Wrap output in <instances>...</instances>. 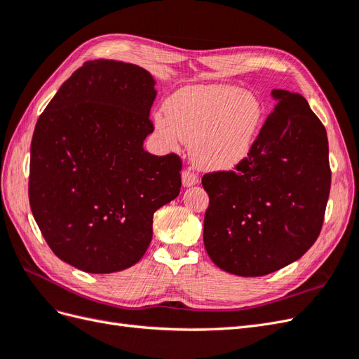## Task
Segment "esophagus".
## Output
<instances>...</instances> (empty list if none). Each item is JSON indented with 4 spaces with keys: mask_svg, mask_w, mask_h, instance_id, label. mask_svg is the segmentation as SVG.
Instances as JSON below:
<instances>
[{
    "mask_svg": "<svg viewBox=\"0 0 359 359\" xmlns=\"http://www.w3.org/2000/svg\"><path fill=\"white\" fill-rule=\"evenodd\" d=\"M181 178H182V186L184 187H193L199 182V178H198L196 173H193L190 170H184Z\"/></svg>",
    "mask_w": 359,
    "mask_h": 359,
    "instance_id": "1",
    "label": "esophagus"
}]
</instances>
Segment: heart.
<instances>
[{"label":"heart","mask_w":359,"mask_h":359,"mask_svg":"<svg viewBox=\"0 0 359 359\" xmlns=\"http://www.w3.org/2000/svg\"><path fill=\"white\" fill-rule=\"evenodd\" d=\"M154 127L163 144H191V157L211 170H229L244 161L256 144L265 106L252 91L226 83L187 86L172 94Z\"/></svg>","instance_id":"obj_1"}]
</instances>
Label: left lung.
Returning a JSON list of instances; mask_svg holds the SVG:
<instances>
[{
  "label": "left lung",
  "mask_w": 359,
  "mask_h": 359,
  "mask_svg": "<svg viewBox=\"0 0 359 359\" xmlns=\"http://www.w3.org/2000/svg\"><path fill=\"white\" fill-rule=\"evenodd\" d=\"M274 112L235 172L206 173L203 244L226 273L260 277L318 240L330 196L328 136L299 94L273 90Z\"/></svg>",
  "instance_id": "8db88e82"
}]
</instances>
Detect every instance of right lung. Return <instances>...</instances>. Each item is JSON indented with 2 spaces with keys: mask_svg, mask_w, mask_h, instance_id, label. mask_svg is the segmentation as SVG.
Returning a JSON list of instances; mask_svg holds the SVG:
<instances>
[{
  "mask_svg": "<svg viewBox=\"0 0 359 359\" xmlns=\"http://www.w3.org/2000/svg\"><path fill=\"white\" fill-rule=\"evenodd\" d=\"M156 95L145 69L88 61L36 124L31 211L52 252L85 273L109 274L139 262L153 240L154 212L180 194V157L144 149Z\"/></svg>",
  "mask_w": 359,
  "mask_h": 359,
  "instance_id": "add662e5",
  "label": "right lung"
}]
</instances>
